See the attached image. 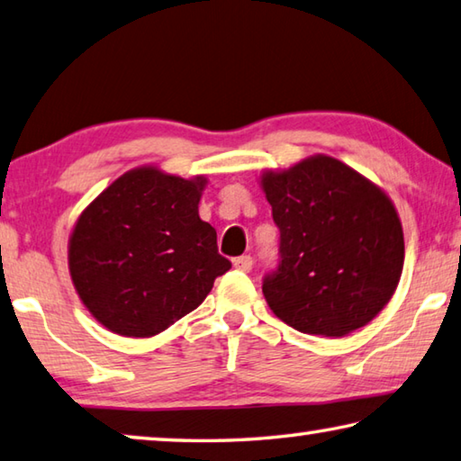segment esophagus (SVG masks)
<instances>
[{
  "label": "esophagus",
  "mask_w": 461,
  "mask_h": 461,
  "mask_svg": "<svg viewBox=\"0 0 461 461\" xmlns=\"http://www.w3.org/2000/svg\"><path fill=\"white\" fill-rule=\"evenodd\" d=\"M252 258L249 256H240V258H236L233 259V267H236V270H241V272H249L252 270Z\"/></svg>",
  "instance_id": "obj_1"
}]
</instances>
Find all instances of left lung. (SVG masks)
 <instances>
[{
    "label": "left lung",
    "mask_w": 461,
    "mask_h": 461,
    "mask_svg": "<svg viewBox=\"0 0 461 461\" xmlns=\"http://www.w3.org/2000/svg\"><path fill=\"white\" fill-rule=\"evenodd\" d=\"M280 230L262 292L292 329L345 337L379 314L403 272V228L389 195L339 158L314 155L259 177Z\"/></svg>",
    "instance_id": "8db88e82"
}]
</instances>
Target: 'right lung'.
<instances>
[{"mask_svg":"<svg viewBox=\"0 0 461 461\" xmlns=\"http://www.w3.org/2000/svg\"><path fill=\"white\" fill-rule=\"evenodd\" d=\"M203 175L137 167L80 213L68 267L82 304L108 330L149 339L189 314L231 267L199 217Z\"/></svg>","mask_w":461,"mask_h":461,"instance_id":"add662e5","label":"right lung"}]
</instances>
